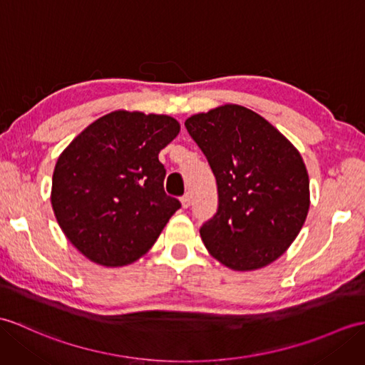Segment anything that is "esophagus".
I'll return each instance as SVG.
<instances>
[{
  "mask_svg": "<svg viewBox=\"0 0 365 365\" xmlns=\"http://www.w3.org/2000/svg\"><path fill=\"white\" fill-rule=\"evenodd\" d=\"M180 203H182V208H188L190 203H191V196H190V194H185V196L180 199Z\"/></svg>",
  "mask_w": 365,
  "mask_h": 365,
  "instance_id": "esophagus-1",
  "label": "esophagus"
}]
</instances>
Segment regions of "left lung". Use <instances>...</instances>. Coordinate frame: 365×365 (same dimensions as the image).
Masks as SVG:
<instances>
[{
	"mask_svg": "<svg viewBox=\"0 0 365 365\" xmlns=\"http://www.w3.org/2000/svg\"><path fill=\"white\" fill-rule=\"evenodd\" d=\"M217 183L216 215L200 227L210 255L232 270L261 269L297 238L309 210L300 152L250 108L225 104L185 121Z\"/></svg>",
	"mask_w": 365,
	"mask_h": 365,
	"instance_id": "obj_1",
	"label": "left lung"
}]
</instances>
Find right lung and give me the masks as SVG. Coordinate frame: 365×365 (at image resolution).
<instances>
[{"label":"right lung","mask_w":365,"mask_h":365,"mask_svg":"<svg viewBox=\"0 0 365 365\" xmlns=\"http://www.w3.org/2000/svg\"><path fill=\"white\" fill-rule=\"evenodd\" d=\"M180 132L168 115L115 110L83 129L57 158L51 205L83 257L121 267L148 253L180 202L166 196L160 150Z\"/></svg>","instance_id":"obj_1"}]
</instances>
